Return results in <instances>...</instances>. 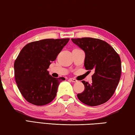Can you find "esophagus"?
Returning a JSON list of instances; mask_svg holds the SVG:
<instances>
[{
	"label": "esophagus",
	"mask_w": 135,
	"mask_h": 135,
	"mask_svg": "<svg viewBox=\"0 0 135 135\" xmlns=\"http://www.w3.org/2000/svg\"><path fill=\"white\" fill-rule=\"evenodd\" d=\"M69 80L70 81H71V82H73V83H77V82H78V81H77L76 79H74V78H69Z\"/></svg>",
	"instance_id": "1"
}]
</instances>
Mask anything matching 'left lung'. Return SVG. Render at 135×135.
Instances as JSON below:
<instances>
[{"label":"left lung","mask_w":135,"mask_h":135,"mask_svg":"<svg viewBox=\"0 0 135 135\" xmlns=\"http://www.w3.org/2000/svg\"><path fill=\"white\" fill-rule=\"evenodd\" d=\"M85 52L86 70H93L92 83L82 81L84 91L77 94L79 100L91 107L103 104L114 94L120 79L121 59L109 44L92 37L71 39Z\"/></svg>","instance_id":"left-lung-1"}]
</instances>
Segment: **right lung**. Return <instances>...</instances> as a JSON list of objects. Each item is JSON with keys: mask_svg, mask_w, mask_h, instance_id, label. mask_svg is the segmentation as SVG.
Masks as SVG:
<instances>
[{"mask_svg": "<svg viewBox=\"0 0 135 135\" xmlns=\"http://www.w3.org/2000/svg\"><path fill=\"white\" fill-rule=\"evenodd\" d=\"M69 41L46 39L28 43L19 53L14 63L15 81L24 99L37 106L47 105L56 98L64 77L56 78L47 69Z\"/></svg>", "mask_w": 135, "mask_h": 135, "instance_id": "obj_1", "label": "right lung"}]
</instances>
